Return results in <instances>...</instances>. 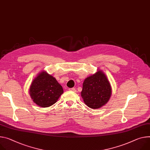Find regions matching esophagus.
Segmentation results:
<instances>
[{
    "instance_id": "1",
    "label": "esophagus",
    "mask_w": 150,
    "mask_h": 150,
    "mask_svg": "<svg viewBox=\"0 0 150 150\" xmlns=\"http://www.w3.org/2000/svg\"><path fill=\"white\" fill-rule=\"evenodd\" d=\"M70 91H72L74 92H76V90L75 88H69V89Z\"/></svg>"
}]
</instances>
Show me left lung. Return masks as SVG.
Wrapping results in <instances>:
<instances>
[{
    "label": "left lung",
    "instance_id": "8db88e82",
    "mask_svg": "<svg viewBox=\"0 0 150 150\" xmlns=\"http://www.w3.org/2000/svg\"><path fill=\"white\" fill-rule=\"evenodd\" d=\"M112 88L106 75L101 70L86 78L83 84L81 96L90 108L99 109L110 100Z\"/></svg>",
    "mask_w": 150,
    "mask_h": 150
}]
</instances>
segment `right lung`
<instances>
[{
	"instance_id": "1",
	"label": "right lung",
	"mask_w": 150,
	"mask_h": 150,
	"mask_svg": "<svg viewBox=\"0 0 150 150\" xmlns=\"http://www.w3.org/2000/svg\"><path fill=\"white\" fill-rule=\"evenodd\" d=\"M29 93L34 103L39 106L47 108L57 102L63 90L55 78L42 71L32 82Z\"/></svg>"
}]
</instances>
